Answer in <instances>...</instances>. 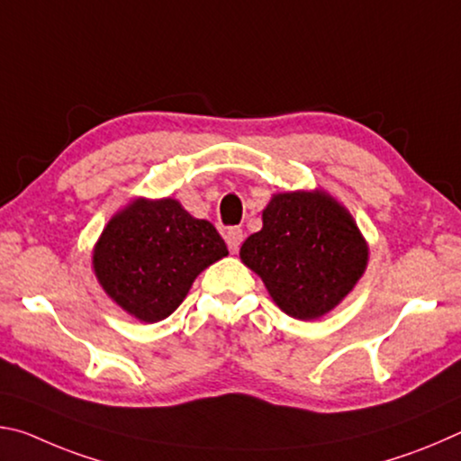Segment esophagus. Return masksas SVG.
<instances>
[{
  "mask_svg": "<svg viewBox=\"0 0 461 461\" xmlns=\"http://www.w3.org/2000/svg\"><path fill=\"white\" fill-rule=\"evenodd\" d=\"M225 241H228L231 252L236 254L240 249V244L244 241V231H241L240 228H230L228 233H225Z\"/></svg>",
  "mask_w": 461,
  "mask_h": 461,
  "instance_id": "34e87169",
  "label": "esophagus"
}]
</instances>
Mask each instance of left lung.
I'll return each instance as SVG.
<instances>
[{
    "mask_svg": "<svg viewBox=\"0 0 461 461\" xmlns=\"http://www.w3.org/2000/svg\"><path fill=\"white\" fill-rule=\"evenodd\" d=\"M240 258L286 315L309 321L338 307L362 278L368 244L330 193H276L262 212V230L241 244Z\"/></svg>",
    "mask_w": 461,
    "mask_h": 461,
    "instance_id": "8db88e82",
    "label": "left lung"
}]
</instances>
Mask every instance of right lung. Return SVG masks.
I'll use <instances>...</instances> for the list:
<instances>
[{"label":"right lung","instance_id":"right-lung-1","mask_svg":"<svg viewBox=\"0 0 461 461\" xmlns=\"http://www.w3.org/2000/svg\"><path fill=\"white\" fill-rule=\"evenodd\" d=\"M223 256L228 246L213 225L186 213L176 199H134L105 225L93 248V270L115 305L156 323Z\"/></svg>","mask_w":461,"mask_h":461}]
</instances>
